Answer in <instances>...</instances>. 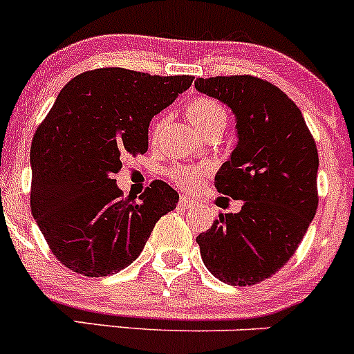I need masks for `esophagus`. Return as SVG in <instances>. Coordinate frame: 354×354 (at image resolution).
I'll return each mask as SVG.
<instances>
[{
  "label": "esophagus",
  "instance_id": "34e87169",
  "mask_svg": "<svg viewBox=\"0 0 354 354\" xmlns=\"http://www.w3.org/2000/svg\"><path fill=\"white\" fill-rule=\"evenodd\" d=\"M179 205H180V207H183V208H193V207H194V201L191 200L189 196H180Z\"/></svg>",
  "mask_w": 354,
  "mask_h": 354
}]
</instances>
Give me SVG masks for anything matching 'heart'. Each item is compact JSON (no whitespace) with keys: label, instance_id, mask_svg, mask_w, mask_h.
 Here are the masks:
<instances>
[{"label":"heart","instance_id":"obj_1","mask_svg":"<svg viewBox=\"0 0 354 354\" xmlns=\"http://www.w3.org/2000/svg\"><path fill=\"white\" fill-rule=\"evenodd\" d=\"M187 120L203 137H218L230 123V111L224 104L212 97H194L184 107ZM163 129V118H158L151 123V140H156ZM210 175V167L207 165H174L168 170V177L174 184L183 189H196Z\"/></svg>","mask_w":354,"mask_h":354}]
</instances>
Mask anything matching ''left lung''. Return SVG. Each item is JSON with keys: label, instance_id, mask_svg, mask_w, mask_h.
Here are the masks:
<instances>
[{"label": "left lung", "instance_id": "8db88e82", "mask_svg": "<svg viewBox=\"0 0 354 354\" xmlns=\"http://www.w3.org/2000/svg\"><path fill=\"white\" fill-rule=\"evenodd\" d=\"M194 86L236 116L238 146L215 187L243 201L238 214H218L196 238L201 259L224 283H261L290 261L318 208L315 137L294 100L266 80L215 76Z\"/></svg>", "mask_w": 354, "mask_h": 354}]
</instances>
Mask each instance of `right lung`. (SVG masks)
<instances>
[{
  "mask_svg": "<svg viewBox=\"0 0 354 354\" xmlns=\"http://www.w3.org/2000/svg\"><path fill=\"white\" fill-rule=\"evenodd\" d=\"M193 80L100 67L60 90L32 137L31 212L71 271L100 278L124 269L161 215L177 207L179 194L163 180H153L139 201L123 198L114 174L124 156L146 153L151 118Z\"/></svg>",
  "mask_w": 354,
  "mask_h": 354,
  "instance_id": "add662e5",
  "label": "right lung"
}]
</instances>
